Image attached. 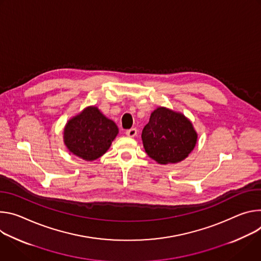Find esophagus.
Here are the masks:
<instances>
[{
	"instance_id": "esophagus-1",
	"label": "esophagus",
	"mask_w": 261,
	"mask_h": 261,
	"mask_svg": "<svg viewBox=\"0 0 261 261\" xmlns=\"http://www.w3.org/2000/svg\"><path fill=\"white\" fill-rule=\"evenodd\" d=\"M137 133H138L137 128H130V129H127V130L125 132L126 136H127V137H130V138L136 137V136H137Z\"/></svg>"
}]
</instances>
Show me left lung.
<instances>
[{"mask_svg":"<svg viewBox=\"0 0 261 261\" xmlns=\"http://www.w3.org/2000/svg\"><path fill=\"white\" fill-rule=\"evenodd\" d=\"M198 135L181 113L159 107L142 132L143 146L148 156L161 165L184 161L195 148Z\"/></svg>","mask_w":261,"mask_h":261,"instance_id":"left-lung-1","label":"left lung"}]
</instances>
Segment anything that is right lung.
<instances>
[{
	"label": "right lung",
	"instance_id": "1",
	"mask_svg": "<svg viewBox=\"0 0 261 261\" xmlns=\"http://www.w3.org/2000/svg\"><path fill=\"white\" fill-rule=\"evenodd\" d=\"M118 132L116 123L98 108L87 107L68 120L63 139L71 153L91 162L107 152Z\"/></svg>",
	"mask_w": 261,
	"mask_h": 261
}]
</instances>
